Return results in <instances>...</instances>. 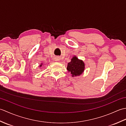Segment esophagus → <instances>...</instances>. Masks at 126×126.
Instances as JSON below:
<instances>
[{"label":"esophagus","mask_w":126,"mask_h":126,"mask_svg":"<svg viewBox=\"0 0 126 126\" xmlns=\"http://www.w3.org/2000/svg\"><path fill=\"white\" fill-rule=\"evenodd\" d=\"M55 59V61H60V57H57H57H56Z\"/></svg>","instance_id":"34e87169"}]
</instances>
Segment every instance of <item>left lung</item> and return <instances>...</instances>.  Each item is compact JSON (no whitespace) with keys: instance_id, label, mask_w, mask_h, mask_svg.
Here are the masks:
<instances>
[{"instance_id":"1","label":"left lung","mask_w":126,"mask_h":126,"mask_svg":"<svg viewBox=\"0 0 126 126\" xmlns=\"http://www.w3.org/2000/svg\"><path fill=\"white\" fill-rule=\"evenodd\" d=\"M66 69L71 74L72 77L80 76L84 71L85 64L82 60L74 56L71 61L68 63Z\"/></svg>"}]
</instances>
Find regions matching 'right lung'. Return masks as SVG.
I'll return each mask as SVG.
<instances>
[{
    "mask_svg": "<svg viewBox=\"0 0 126 126\" xmlns=\"http://www.w3.org/2000/svg\"><path fill=\"white\" fill-rule=\"evenodd\" d=\"M43 64H44V63H42L41 64H40V65H39V67H40V68H41V67H42V65H43Z\"/></svg>",
    "mask_w": 126,
    "mask_h": 126,
    "instance_id": "right-lung-1",
    "label": "right lung"
}]
</instances>
